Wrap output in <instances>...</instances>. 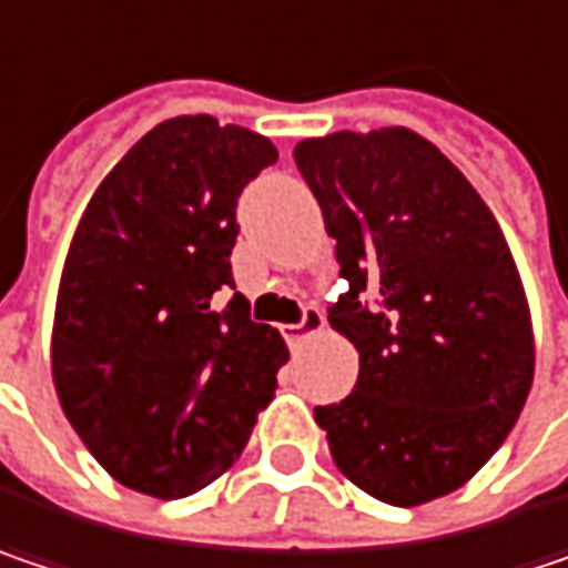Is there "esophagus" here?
<instances>
[{
	"label": "esophagus",
	"instance_id": "esophagus-1",
	"mask_svg": "<svg viewBox=\"0 0 568 568\" xmlns=\"http://www.w3.org/2000/svg\"><path fill=\"white\" fill-rule=\"evenodd\" d=\"M323 326H326L323 313H320L316 306H306V313L301 323H291V326H284V339H287L291 345L304 343L306 336H316V333H323Z\"/></svg>",
	"mask_w": 568,
	"mask_h": 568
}]
</instances>
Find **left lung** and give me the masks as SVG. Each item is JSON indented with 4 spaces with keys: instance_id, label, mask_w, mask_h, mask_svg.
<instances>
[{
    "instance_id": "1",
    "label": "left lung",
    "mask_w": 568,
    "mask_h": 568,
    "mask_svg": "<svg viewBox=\"0 0 568 568\" xmlns=\"http://www.w3.org/2000/svg\"><path fill=\"white\" fill-rule=\"evenodd\" d=\"M294 158L348 281L329 323L358 348L355 390L313 417L365 495L443 498L498 453L534 385V320L505 232L404 125L304 139Z\"/></svg>"
}]
</instances>
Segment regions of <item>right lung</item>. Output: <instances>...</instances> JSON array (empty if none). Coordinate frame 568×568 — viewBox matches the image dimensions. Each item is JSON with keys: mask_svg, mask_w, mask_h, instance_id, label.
I'll list each match as a JSON object with an SVG mask.
<instances>
[{"mask_svg": "<svg viewBox=\"0 0 568 568\" xmlns=\"http://www.w3.org/2000/svg\"><path fill=\"white\" fill-rule=\"evenodd\" d=\"M277 161L213 115L154 125L105 174L67 248L51 329L63 417L115 481L161 501L216 481L271 404L287 343L232 284L242 186Z\"/></svg>", "mask_w": 568, "mask_h": 568, "instance_id": "obj_1", "label": "right lung"}]
</instances>
